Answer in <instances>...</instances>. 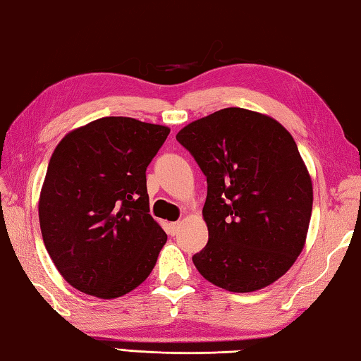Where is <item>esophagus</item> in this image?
Returning a JSON list of instances; mask_svg holds the SVG:
<instances>
[{
	"label": "esophagus",
	"instance_id": "obj_1",
	"mask_svg": "<svg viewBox=\"0 0 361 361\" xmlns=\"http://www.w3.org/2000/svg\"><path fill=\"white\" fill-rule=\"evenodd\" d=\"M180 226H181V223H180V221L169 223V225H167V231H169V234H171V236H175V234L180 231Z\"/></svg>",
	"mask_w": 361,
	"mask_h": 361
}]
</instances>
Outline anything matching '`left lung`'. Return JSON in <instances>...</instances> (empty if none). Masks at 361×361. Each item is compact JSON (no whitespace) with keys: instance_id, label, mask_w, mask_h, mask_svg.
Masks as SVG:
<instances>
[{"instance_id":"obj_1","label":"left lung","mask_w":361,"mask_h":361,"mask_svg":"<svg viewBox=\"0 0 361 361\" xmlns=\"http://www.w3.org/2000/svg\"><path fill=\"white\" fill-rule=\"evenodd\" d=\"M207 178L209 241L199 273L231 293H252L293 267L305 244L313 188L293 136L271 117L228 107L176 135Z\"/></svg>"}]
</instances>
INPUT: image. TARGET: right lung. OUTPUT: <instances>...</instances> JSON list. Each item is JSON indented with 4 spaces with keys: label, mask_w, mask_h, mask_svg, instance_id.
<instances>
[{
    "label": "right lung",
    "mask_w": 361,
    "mask_h": 361,
    "mask_svg": "<svg viewBox=\"0 0 361 361\" xmlns=\"http://www.w3.org/2000/svg\"><path fill=\"white\" fill-rule=\"evenodd\" d=\"M169 133L162 125L102 117L57 145L39 194V228L75 289L116 299L149 276L167 234L149 215L146 169Z\"/></svg>",
    "instance_id": "obj_1"
}]
</instances>
